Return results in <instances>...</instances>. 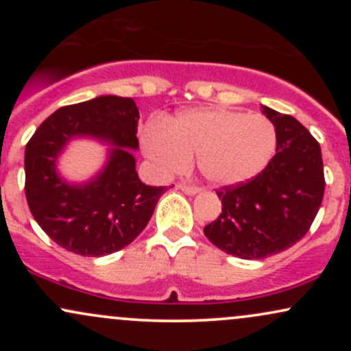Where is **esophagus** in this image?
I'll return each instance as SVG.
<instances>
[{
  "label": "esophagus",
  "mask_w": 351,
  "mask_h": 351,
  "mask_svg": "<svg viewBox=\"0 0 351 351\" xmlns=\"http://www.w3.org/2000/svg\"><path fill=\"white\" fill-rule=\"evenodd\" d=\"M178 188L181 191L186 193V195H196V193H199L198 186H191V184H186V183H180Z\"/></svg>",
  "instance_id": "obj_1"
}]
</instances>
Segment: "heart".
Masks as SVG:
<instances>
[{
    "mask_svg": "<svg viewBox=\"0 0 351 351\" xmlns=\"http://www.w3.org/2000/svg\"><path fill=\"white\" fill-rule=\"evenodd\" d=\"M143 150L167 173L186 170L198 156L201 175L217 186H231L259 175L277 147L267 117L228 108H193L142 135Z\"/></svg>",
    "mask_w": 351,
    "mask_h": 351,
    "instance_id": "heart-1",
    "label": "heart"
}]
</instances>
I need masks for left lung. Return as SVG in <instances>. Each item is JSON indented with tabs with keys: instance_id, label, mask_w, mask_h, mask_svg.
<instances>
[{
	"instance_id": "obj_1",
	"label": "left lung",
	"mask_w": 351,
	"mask_h": 351,
	"mask_svg": "<svg viewBox=\"0 0 351 351\" xmlns=\"http://www.w3.org/2000/svg\"><path fill=\"white\" fill-rule=\"evenodd\" d=\"M276 127L277 148L254 178L216 189L221 215L204 226L216 247L241 259H265L307 234L325 191L320 145L291 115L263 106Z\"/></svg>"
}]
</instances>
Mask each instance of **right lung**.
Returning <instances> with one entry per match:
<instances>
[{
    "instance_id": "1",
    "label": "right lung",
    "mask_w": 351,
    "mask_h": 351,
    "mask_svg": "<svg viewBox=\"0 0 351 351\" xmlns=\"http://www.w3.org/2000/svg\"><path fill=\"white\" fill-rule=\"evenodd\" d=\"M135 100L100 95L60 107L31 136L24 153L27 206L47 236L79 256H107L143 231L167 186H147L135 170ZM94 136L111 145L106 168L84 185L66 184L55 160L71 138Z\"/></svg>"
}]
</instances>
